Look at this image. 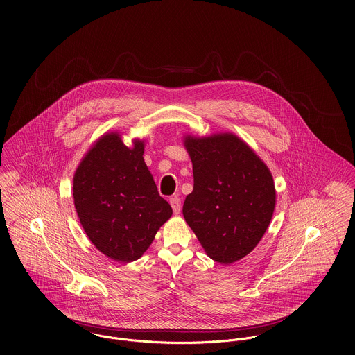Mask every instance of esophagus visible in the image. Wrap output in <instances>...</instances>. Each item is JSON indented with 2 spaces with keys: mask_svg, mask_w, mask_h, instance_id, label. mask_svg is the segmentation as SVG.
<instances>
[{
  "mask_svg": "<svg viewBox=\"0 0 355 355\" xmlns=\"http://www.w3.org/2000/svg\"><path fill=\"white\" fill-rule=\"evenodd\" d=\"M169 203H171V206H172V209H173V213H175V214H179V213H180V209H182V201H180V198L172 197V198L169 200Z\"/></svg>",
  "mask_w": 355,
  "mask_h": 355,
  "instance_id": "1",
  "label": "esophagus"
}]
</instances>
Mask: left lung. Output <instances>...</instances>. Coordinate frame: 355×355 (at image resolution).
I'll return each instance as SVG.
<instances>
[{"mask_svg":"<svg viewBox=\"0 0 355 355\" xmlns=\"http://www.w3.org/2000/svg\"><path fill=\"white\" fill-rule=\"evenodd\" d=\"M194 190L183 216L206 254L232 263L250 253L263 236L276 203L268 166L232 134L187 137Z\"/></svg>","mask_w":355,"mask_h":355,"instance_id":"8db88e82","label":"left lung"}]
</instances>
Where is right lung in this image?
<instances>
[{"label": "right lung", "instance_id": "add662e5", "mask_svg": "<svg viewBox=\"0 0 355 355\" xmlns=\"http://www.w3.org/2000/svg\"><path fill=\"white\" fill-rule=\"evenodd\" d=\"M73 201L89 239L117 262L142 257L172 216L144 161V142L128 149L117 132L103 135L82 159Z\"/></svg>", "mask_w": 355, "mask_h": 355}]
</instances>
